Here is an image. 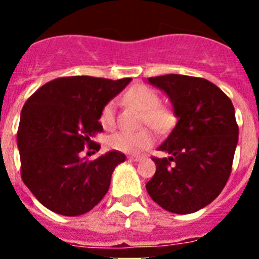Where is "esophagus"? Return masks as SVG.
Wrapping results in <instances>:
<instances>
[{
    "instance_id": "obj_1",
    "label": "esophagus",
    "mask_w": 259,
    "mask_h": 259,
    "mask_svg": "<svg viewBox=\"0 0 259 259\" xmlns=\"http://www.w3.org/2000/svg\"><path fill=\"white\" fill-rule=\"evenodd\" d=\"M128 159L132 162H139L141 159L140 155H131V157H128Z\"/></svg>"
}]
</instances>
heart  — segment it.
Instances as JSON below:
<instances>
[{
    "label": "heart",
    "mask_w": 259,
    "mask_h": 259,
    "mask_svg": "<svg viewBox=\"0 0 259 259\" xmlns=\"http://www.w3.org/2000/svg\"><path fill=\"white\" fill-rule=\"evenodd\" d=\"M124 101L143 113V123L153 128L158 134H164L172 127L174 114L168 107L159 105V97L149 87L135 84L124 93ZM100 123L106 130L115 125V104L109 101L100 111ZM154 144V135L149 130L136 132H115L107 139L110 149L122 153H139Z\"/></svg>",
    "instance_id": "1"
}]
</instances>
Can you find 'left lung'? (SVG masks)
<instances>
[{
    "label": "left lung",
    "instance_id": "obj_1",
    "mask_svg": "<svg viewBox=\"0 0 259 259\" xmlns=\"http://www.w3.org/2000/svg\"><path fill=\"white\" fill-rule=\"evenodd\" d=\"M170 98L178 118L158 150L155 174L146 183L154 202L175 214H191L218 197L232 170L239 125L223 91L202 77L170 74L149 77Z\"/></svg>",
    "mask_w": 259,
    "mask_h": 259
}]
</instances>
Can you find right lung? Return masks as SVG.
Instances as JSON below:
<instances>
[{"mask_svg":"<svg viewBox=\"0 0 259 259\" xmlns=\"http://www.w3.org/2000/svg\"><path fill=\"white\" fill-rule=\"evenodd\" d=\"M131 81L93 76L58 77L38 88L20 113L17 141L23 183L47 209L77 217L107 193L113 171L125 161L107 152L95 161L81 158L84 146L102 131L100 111Z\"/></svg>","mask_w":259,"mask_h":259,"instance_id":"add662e5","label":"right lung"}]
</instances>
